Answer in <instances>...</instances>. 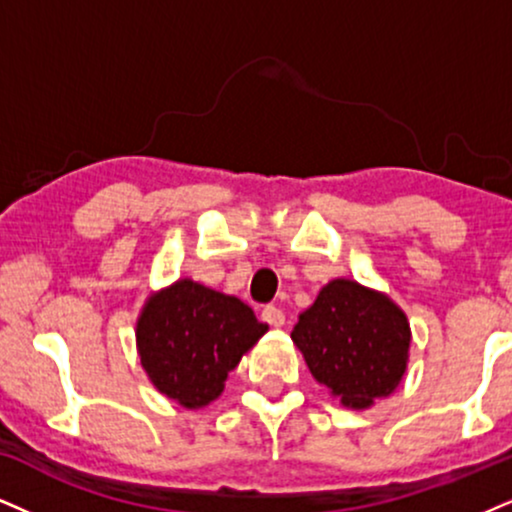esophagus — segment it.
Returning <instances> with one entry per match:
<instances>
[{
  "mask_svg": "<svg viewBox=\"0 0 512 512\" xmlns=\"http://www.w3.org/2000/svg\"><path fill=\"white\" fill-rule=\"evenodd\" d=\"M261 320L263 323H268L270 327H282L285 325V313H282L277 306H266L261 311Z\"/></svg>",
  "mask_w": 512,
  "mask_h": 512,
  "instance_id": "34e87169",
  "label": "esophagus"
}]
</instances>
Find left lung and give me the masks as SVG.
Returning a JSON list of instances; mask_svg holds the SVG:
<instances>
[{
  "instance_id": "left-lung-1",
  "label": "left lung",
  "mask_w": 512,
  "mask_h": 512,
  "mask_svg": "<svg viewBox=\"0 0 512 512\" xmlns=\"http://www.w3.org/2000/svg\"><path fill=\"white\" fill-rule=\"evenodd\" d=\"M292 342L334 399L365 410L394 394L406 375L410 323L384 292L337 277L299 315Z\"/></svg>"
}]
</instances>
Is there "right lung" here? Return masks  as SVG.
<instances>
[{"label":"right lung","instance_id":"obj_1","mask_svg":"<svg viewBox=\"0 0 512 512\" xmlns=\"http://www.w3.org/2000/svg\"><path fill=\"white\" fill-rule=\"evenodd\" d=\"M266 332L268 325L237 296L180 277L147 296L135 342L154 389L199 410L223 394L227 375Z\"/></svg>","mask_w":512,"mask_h":512}]
</instances>
